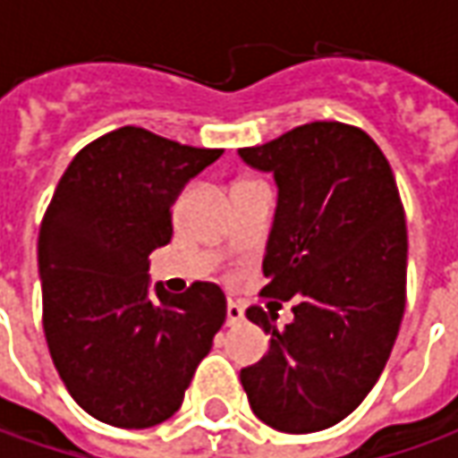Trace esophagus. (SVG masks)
I'll list each match as a JSON object with an SVG mask.
<instances>
[{
    "label": "esophagus",
    "mask_w": 458,
    "mask_h": 458,
    "mask_svg": "<svg viewBox=\"0 0 458 458\" xmlns=\"http://www.w3.org/2000/svg\"><path fill=\"white\" fill-rule=\"evenodd\" d=\"M242 318H244V308L239 306V303H234V301H229V303H226V324L237 326Z\"/></svg>",
    "instance_id": "1"
}]
</instances>
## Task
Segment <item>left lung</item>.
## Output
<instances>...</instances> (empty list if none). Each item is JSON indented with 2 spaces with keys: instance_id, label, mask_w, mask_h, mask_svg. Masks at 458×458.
<instances>
[{
  "instance_id": "left-lung-1",
  "label": "left lung",
  "mask_w": 458,
  "mask_h": 458,
  "mask_svg": "<svg viewBox=\"0 0 458 458\" xmlns=\"http://www.w3.org/2000/svg\"><path fill=\"white\" fill-rule=\"evenodd\" d=\"M239 157L277 183L259 295L295 301L283 328L275 303L247 308L270 349L239 372L242 387L275 431H324L375 387L403 321L408 229L395 175L375 140L342 122H310Z\"/></svg>"
}]
</instances>
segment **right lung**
<instances>
[{
  "instance_id": "right-lung-1",
  "label": "right lung",
  "mask_w": 458,
  "mask_h": 458,
  "mask_svg": "<svg viewBox=\"0 0 458 458\" xmlns=\"http://www.w3.org/2000/svg\"><path fill=\"white\" fill-rule=\"evenodd\" d=\"M221 152L119 127L71 160L45 211V342L65 390L101 423L167 420L226 321L219 285L170 295L148 275L150 252L173 237V203Z\"/></svg>"
}]
</instances>
